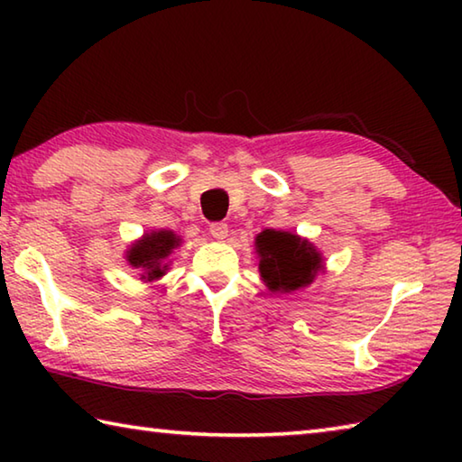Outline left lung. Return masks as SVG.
Masks as SVG:
<instances>
[{
	"instance_id": "1",
	"label": "left lung",
	"mask_w": 462,
	"mask_h": 462,
	"mask_svg": "<svg viewBox=\"0 0 462 462\" xmlns=\"http://www.w3.org/2000/svg\"><path fill=\"white\" fill-rule=\"evenodd\" d=\"M183 245V238L173 230H148L138 240L130 242L124 259L140 271L143 281H156L165 277L171 269V256Z\"/></svg>"
}]
</instances>
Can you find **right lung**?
<instances>
[{
    "label": "right lung",
    "instance_id": "right-lung-1",
    "mask_svg": "<svg viewBox=\"0 0 462 462\" xmlns=\"http://www.w3.org/2000/svg\"><path fill=\"white\" fill-rule=\"evenodd\" d=\"M263 283L271 291L293 293L324 273V256L308 238L285 230H263L254 240Z\"/></svg>",
    "mask_w": 462,
    "mask_h": 462
}]
</instances>
